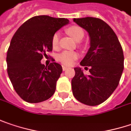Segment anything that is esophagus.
Returning a JSON list of instances; mask_svg holds the SVG:
<instances>
[{"mask_svg": "<svg viewBox=\"0 0 131 131\" xmlns=\"http://www.w3.org/2000/svg\"><path fill=\"white\" fill-rule=\"evenodd\" d=\"M67 68H68V67H66V66H62V70H63V71H65L66 70H67Z\"/></svg>", "mask_w": 131, "mask_h": 131, "instance_id": "obj_1", "label": "esophagus"}]
</instances>
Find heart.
Masks as SVG:
<instances>
[{"instance_id": "1", "label": "heart", "mask_w": 131, "mask_h": 131, "mask_svg": "<svg viewBox=\"0 0 131 131\" xmlns=\"http://www.w3.org/2000/svg\"><path fill=\"white\" fill-rule=\"evenodd\" d=\"M67 32L71 37L76 41H80L83 38L84 33L81 27L78 26H72L67 29ZM59 43V34L56 32L52 38V45L53 48H57ZM78 55L75 52L71 51H64L58 56V60L62 64L66 65H71L73 61L77 58Z\"/></svg>"}]
</instances>
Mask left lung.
<instances>
[{
    "label": "left lung",
    "instance_id": "8db88e82",
    "mask_svg": "<svg viewBox=\"0 0 131 131\" xmlns=\"http://www.w3.org/2000/svg\"><path fill=\"white\" fill-rule=\"evenodd\" d=\"M89 33L90 47L80 64L90 67V75L75 67L72 79L74 97L81 103L96 106L106 101L119 85L124 69V55L116 33L107 23L96 18H74Z\"/></svg>",
    "mask_w": 131,
    "mask_h": 131
}]
</instances>
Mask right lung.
Segmentation results:
<instances>
[{
    "mask_svg": "<svg viewBox=\"0 0 131 131\" xmlns=\"http://www.w3.org/2000/svg\"><path fill=\"white\" fill-rule=\"evenodd\" d=\"M68 23L64 18L35 16L13 35L6 56L7 73L15 92L25 102H41L54 94L62 67L56 62L45 66L41 60L52 50V35Z\"/></svg>",
    "mask_w": 131,
    "mask_h": 131,
    "instance_id": "1",
    "label": "right lung"
}]
</instances>
